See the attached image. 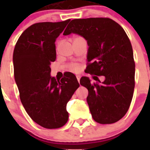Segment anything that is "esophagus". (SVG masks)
Here are the masks:
<instances>
[{
	"instance_id": "34e87169",
	"label": "esophagus",
	"mask_w": 150,
	"mask_h": 150,
	"mask_svg": "<svg viewBox=\"0 0 150 150\" xmlns=\"http://www.w3.org/2000/svg\"><path fill=\"white\" fill-rule=\"evenodd\" d=\"M76 79H77L78 82H79V79H80V76H79V75H76Z\"/></svg>"
}]
</instances>
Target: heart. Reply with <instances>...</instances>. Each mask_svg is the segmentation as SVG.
Masks as SVG:
<instances>
[{
    "label": "heart",
    "mask_w": 150,
    "mask_h": 150,
    "mask_svg": "<svg viewBox=\"0 0 150 150\" xmlns=\"http://www.w3.org/2000/svg\"><path fill=\"white\" fill-rule=\"evenodd\" d=\"M79 38H82V37H75V38H74V39H73V41L75 40L79 39ZM59 46H60V43H58L56 46V50H59ZM68 67L69 69L72 71H78L79 70V65L77 63H75V62H73V63L70 64Z\"/></svg>",
    "instance_id": "1"
}]
</instances>
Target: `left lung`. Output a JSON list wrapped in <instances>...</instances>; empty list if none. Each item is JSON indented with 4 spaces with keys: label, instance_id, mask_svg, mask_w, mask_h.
<instances>
[{
    "label": "left lung",
    "instance_id": "left-lung-1",
    "mask_svg": "<svg viewBox=\"0 0 150 150\" xmlns=\"http://www.w3.org/2000/svg\"><path fill=\"white\" fill-rule=\"evenodd\" d=\"M71 33L83 37L89 46L86 72L94 79L105 77L101 83H91L86 76L80 79L88 91L87 102L93 120L100 124L116 122L126 114L134 89L135 63L129 38L109 18L73 19L63 34Z\"/></svg>",
    "mask_w": 150,
    "mask_h": 150
}]
</instances>
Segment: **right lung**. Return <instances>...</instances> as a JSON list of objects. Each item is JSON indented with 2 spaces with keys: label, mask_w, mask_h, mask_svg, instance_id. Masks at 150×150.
I'll return each instance as SVG.
<instances>
[{
  "label": "right lung",
  "mask_w": 150,
  "mask_h": 150,
  "mask_svg": "<svg viewBox=\"0 0 150 150\" xmlns=\"http://www.w3.org/2000/svg\"><path fill=\"white\" fill-rule=\"evenodd\" d=\"M70 20L34 24L21 34L13 51L21 102L33 121L49 129L67 123V102L79 86L72 73L61 80L50 76V64L56 59L55 40Z\"/></svg>",
  "instance_id": "right-lung-1"
}]
</instances>
